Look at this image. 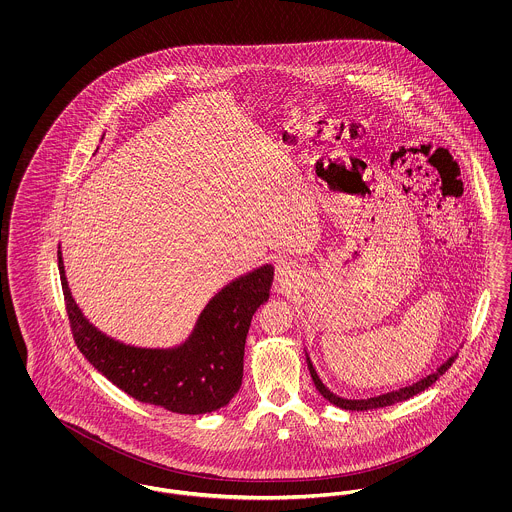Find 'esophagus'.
<instances>
[{
  "label": "esophagus",
  "instance_id": "34e87169",
  "mask_svg": "<svg viewBox=\"0 0 512 512\" xmlns=\"http://www.w3.org/2000/svg\"><path fill=\"white\" fill-rule=\"evenodd\" d=\"M276 276H278V282H280V284H284V286L292 284V263H288V261H278V265H276Z\"/></svg>",
  "mask_w": 512,
  "mask_h": 512
}]
</instances>
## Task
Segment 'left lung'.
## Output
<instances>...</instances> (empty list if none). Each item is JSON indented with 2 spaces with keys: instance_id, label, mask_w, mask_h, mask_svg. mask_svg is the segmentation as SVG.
Segmentation results:
<instances>
[{
  "instance_id": "obj_1",
  "label": "left lung",
  "mask_w": 512,
  "mask_h": 512,
  "mask_svg": "<svg viewBox=\"0 0 512 512\" xmlns=\"http://www.w3.org/2000/svg\"><path fill=\"white\" fill-rule=\"evenodd\" d=\"M305 357H307V366H309L311 378H313L317 390L320 391V395H322L326 401H330L332 405H336V407H340V409H345V411H370V409H384V407H390V405H395V403H399V401H407V399L414 397L416 393L428 390L432 384H436V380H438L439 376H443V374L447 372V368L455 363L457 353H453V355H451L445 363H441L434 372H430L428 376L416 380L411 386H405V388H399V390H391L388 391V393H380V395H374V397H366V399H347V397H340V395H336L334 391H330V388H326V384L320 380V376H318L317 370H315L313 361H311V357H309L307 351H305Z\"/></svg>"
}]
</instances>
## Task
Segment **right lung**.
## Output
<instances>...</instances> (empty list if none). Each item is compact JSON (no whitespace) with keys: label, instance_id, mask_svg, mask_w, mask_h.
I'll return each mask as SVG.
<instances>
[{"label":"right lung","instance_id":"add662e5","mask_svg":"<svg viewBox=\"0 0 512 512\" xmlns=\"http://www.w3.org/2000/svg\"><path fill=\"white\" fill-rule=\"evenodd\" d=\"M57 259L74 341L109 382L130 397L171 413H213L232 401L244 378L251 318L270 297L272 265L255 268L215 293L182 343L140 347L103 334L84 317L67 282L61 245Z\"/></svg>","mask_w":512,"mask_h":512}]
</instances>
